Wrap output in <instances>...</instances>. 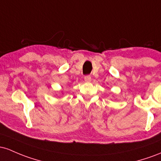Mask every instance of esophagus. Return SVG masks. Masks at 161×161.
I'll return each mask as SVG.
<instances>
[{
    "instance_id": "obj_1",
    "label": "esophagus",
    "mask_w": 161,
    "mask_h": 161,
    "mask_svg": "<svg viewBox=\"0 0 161 161\" xmlns=\"http://www.w3.org/2000/svg\"><path fill=\"white\" fill-rule=\"evenodd\" d=\"M84 80L86 81V82H90V80H91V77H90V75H86L84 77Z\"/></svg>"
}]
</instances>
